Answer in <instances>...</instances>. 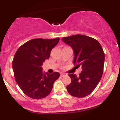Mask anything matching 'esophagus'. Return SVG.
Returning <instances> with one entry per match:
<instances>
[{
    "label": "esophagus",
    "mask_w": 120,
    "mask_h": 120,
    "mask_svg": "<svg viewBox=\"0 0 120 120\" xmlns=\"http://www.w3.org/2000/svg\"><path fill=\"white\" fill-rule=\"evenodd\" d=\"M67 75V74L66 73H60V76L61 77H65Z\"/></svg>",
    "instance_id": "obj_1"
}]
</instances>
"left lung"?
Segmentation results:
<instances>
[{"mask_svg": "<svg viewBox=\"0 0 120 120\" xmlns=\"http://www.w3.org/2000/svg\"><path fill=\"white\" fill-rule=\"evenodd\" d=\"M62 41L73 49L74 65L82 66V69L79 76L69 74L71 81L67 90L74 97H85L94 90L101 79L104 52L97 40L86 35L77 34L63 37Z\"/></svg>", "mask_w": 120, "mask_h": 120, "instance_id": "1", "label": "left lung"}]
</instances>
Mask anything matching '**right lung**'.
<instances>
[{
	"instance_id": "obj_1",
	"label": "right lung",
	"mask_w": 120,
	"mask_h": 120,
	"mask_svg": "<svg viewBox=\"0 0 120 120\" xmlns=\"http://www.w3.org/2000/svg\"><path fill=\"white\" fill-rule=\"evenodd\" d=\"M59 38L52 39H33L21 46L15 53L12 68L15 80L26 95L34 99L46 97L53 84L60 77L59 73H43V62L50 56Z\"/></svg>"
}]
</instances>
